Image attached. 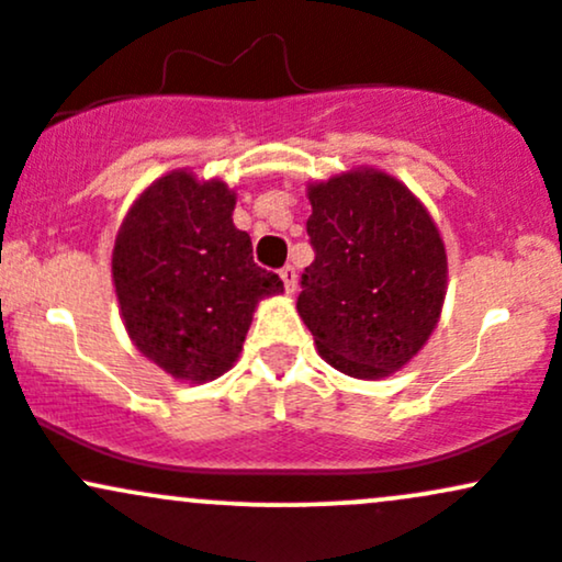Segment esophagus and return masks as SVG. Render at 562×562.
<instances>
[{
  "label": "esophagus",
  "instance_id": "obj_1",
  "mask_svg": "<svg viewBox=\"0 0 562 562\" xmlns=\"http://www.w3.org/2000/svg\"><path fill=\"white\" fill-rule=\"evenodd\" d=\"M281 281L283 286H286V294H294V289H297V270H294L292 265L281 268Z\"/></svg>",
  "mask_w": 562,
  "mask_h": 562
}]
</instances>
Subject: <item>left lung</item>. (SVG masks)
<instances>
[{
	"instance_id": "left-lung-1",
	"label": "left lung",
	"mask_w": 562,
	"mask_h": 562,
	"mask_svg": "<svg viewBox=\"0 0 562 562\" xmlns=\"http://www.w3.org/2000/svg\"><path fill=\"white\" fill-rule=\"evenodd\" d=\"M316 259L297 313L342 375H394L426 346L448 292V255L424 203L372 166L307 184Z\"/></svg>"
}]
</instances>
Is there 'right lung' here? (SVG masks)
Wrapping results in <instances>:
<instances>
[{
  "instance_id": "obj_1",
  "label": "right lung",
  "mask_w": 562,
  "mask_h": 562,
  "mask_svg": "<svg viewBox=\"0 0 562 562\" xmlns=\"http://www.w3.org/2000/svg\"><path fill=\"white\" fill-rule=\"evenodd\" d=\"M235 190L177 168L155 179L125 214L112 281L128 337L173 380L209 383L244 348L257 305L283 281L251 257L233 225Z\"/></svg>"
}]
</instances>
